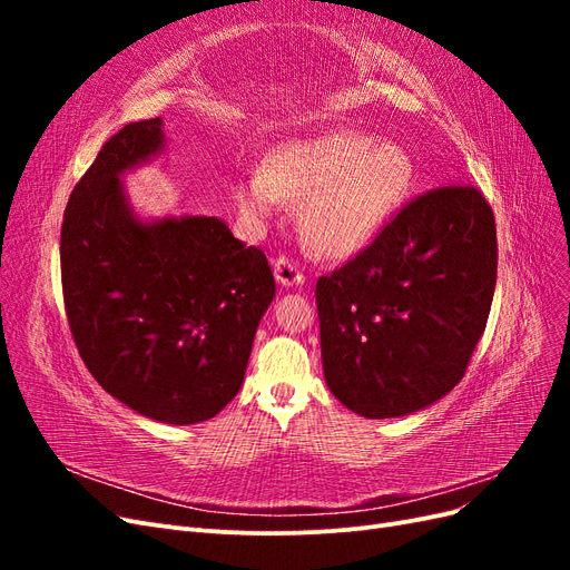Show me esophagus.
I'll use <instances>...</instances> for the list:
<instances>
[{"label": "esophagus", "instance_id": "esophagus-1", "mask_svg": "<svg viewBox=\"0 0 570 570\" xmlns=\"http://www.w3.org/2000/svg\"><path fill=\"white\" fill-rule=\"evenodd\" d=\"M273 273H275V281H278L283 287H299L304 283V273L287 256L275 258V262H273Z\"/></svg>", "mask_w": 570, "mask_h": 570}]
</instances>
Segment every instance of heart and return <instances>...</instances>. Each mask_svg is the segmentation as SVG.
I'll return each instance as SVG.
<instances>
[{
  "label": "heart",
  "mask_w": 570,
  "mask_h": 570,
  "mask_svg": "<svg viewBox=\"0 0 570 570\" xmlns=\"http://www.w3.org/2000/svg\"><path fill=\"white\" fill-rule=\"evenodd\" d=\"M413 161L390 140L335 130L275 147L235 187L239 212L268 220L283 199L302 202L299 230L314 252L350 258L366 249L411 193Z\"/></svg>",
  "instance_id": "heart-1"
}]
</instances>
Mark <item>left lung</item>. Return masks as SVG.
Here are the masks:
<instances>
[{"label":"left lung","mask_w":570,"mask_h":570,"mask_svg":"<svg viewBox=\"0 0 570 570\" xmlns=\"http://www.w3.org/2000/svg\"><path fill=\"white\" fill-rule=\"evenodd\" d=\"M494 283L497 228L485 197L452 185L413 199L316 283L327 387L366 419L435 404L469 366Z\"/></svg>","instance_id":"1"}]
</instances>
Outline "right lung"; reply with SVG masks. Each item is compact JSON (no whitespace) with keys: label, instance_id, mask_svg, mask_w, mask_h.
<instances>
[{"label":"right lung","instance_id":"add662e5","mask_svg":"<svg viewBox=\"0 0 570 570\" xmlns=\"http://www.w3.org/2000/svg\"><path fill=\"white\" fill-rule=\"evenodd\" d=\"M166 151L164 120L128 124L68 199L61 283L85 366L151 421L214 419L243 387L275 297L266 254L216 216L142 218L124 178Z\"/></svg>","mask_w":570,"mask_h":570}]
</instances>
